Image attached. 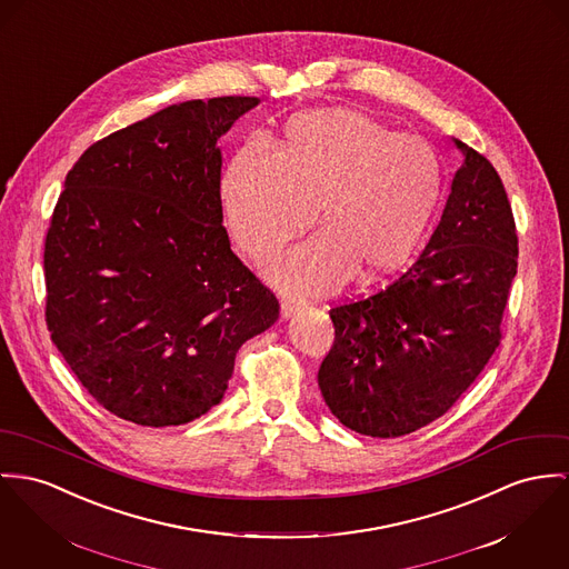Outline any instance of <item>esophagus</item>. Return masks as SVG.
<instances>
[{
	"label": "esophagus",
	"mask_w": 569,
	"mask_h": 569,
	"mask_svg": "<svg viewBox=\"0 0 569 569\" xmlns=\"http://www.w3.org/2000/svg\"><path fill=\"white\" fill-rule=\"evenodd\" d=\"M299 309H301V307L297 306V303H292V301H281V316H283V318L295 316Z\"/></svg>",
	"instance_id": "esophagus-1"
}]
</instances>
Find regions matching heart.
<instances>
[{
  "mask_svg": "<svg viewBox=\"0 0 569 569\" xmlns=\"http://www.w3.org/2000/svg\"><path fill=\"white\" fill-rule=\"evenodd\" d=\"M446 176L438 153L381 121L327 108L295 114L277 153L249 142L220 177V208L233 244L251 260L277 253L309 224L320 233L268 266L295 295H325L355 272L383 283L402 272L438 219Z\"/></svg>",
  "mask_w": 569,
  "mask_h": 569,
  "instance_id": "obj_1",
  "label": "heart"
}]
</instances>
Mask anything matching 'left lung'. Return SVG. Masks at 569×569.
<instances>
[{"label":"left lung","instance_id":"8db88e82","mask_svg":"<svg viewBox=\"0 0 569 569\" xmlns=\"http://www.w3.org/2000/svg\"><path fill=\"white\" fill-rule=\"evenodd\" d=\"M463 164L429 244L383 290L336 306V340L318 370L350 431L400 438L443 416L498 349L518 272V233L502 179L461 140Z\"/></svg>","mask_w":569,"mask_h":569}]
</instances>
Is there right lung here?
<instances>
[{
  "label": "right lung",
  "instance_id": "right-lung-1",
  "mask_svg": "<svg viewBox=\"0 0 569 569\" xmlns=\"http://www.w3.org/2000/svg\"><path fill=\"white\" fill-rule=\"evenodd\" d=\"M258 97L192 99L80 156L44 238V320L110 413L177 427L219 405L279 301L231 251L217 140Z\"/></svg>",
  "mask_w": 569,
  "mask_h": 569
}]
</instances>
